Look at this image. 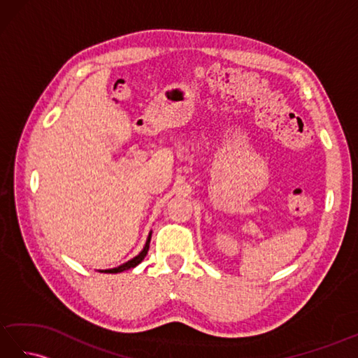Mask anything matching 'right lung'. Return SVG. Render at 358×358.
Instances as JSON below:
<instances>
[{"label": "right lung", "mask_w": 358, "mask_h": 358, "mask_svg": "<svg viewBox=\"0 0 358 358\" xmlns=\"http://www.w3.org/2000/svg\"><path fill=\"white\" fill-rule=\"evenodd\" d=\"M150 237H152V231L149 232L148 238H146V243H144V246H143L141 252H140L138 255H135V257H134V258H131V260H129V262H126V263H123V264L117 266V268H112V269H100V272H104V273H118V272H123V271H127V269H132V268H135V266H138V264L144 260V257H146V254H148V250H149V243H150Z\"/></svg>", "instance_id": "add662e5"}]
</instances>
